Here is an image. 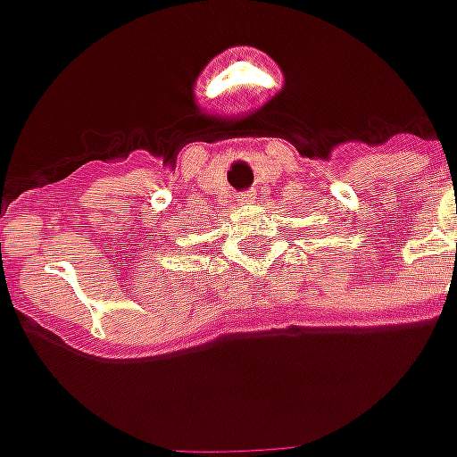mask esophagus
I'll use <instances>...</instances> for the list:
<instances>
[{
  "label": "esophagus",
  "mask_w": 457,
  "mask_h": 457,
  "mask_svg": "<svg viewBox=\"0 0 457 457\" xmlns=\"http://www.w3.org/2000/svg\"><path fill=\"white\" fill-rule=\"evenodd\" d=\"M241 202H244V204H251L253 197L251 195H241Z\"/></svg>",
  "instance_id": "1"
}]
</instances>
